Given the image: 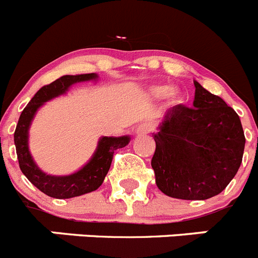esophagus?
Returning <instances> with one entry per match:
<instances>
[{"instance_id": "obj_1", "label": "esophagus", "mask_w": 258, "mask_h": 258, "mask_svg": "<svg viewBox=\"0 0 258 258\" xmlns=\"http://www.w3.org/2000/svg\"><path fill=\"white\" fill-rule=\"evenodd\" d=\"M154 131V124L153 123H143V124H140L138 128V134H140V135H144V134H151V132Z\"/></svg>"}]
</instances>
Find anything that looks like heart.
<instances>
[{"label":"heart","mask_w":258,"mask_h":258,"mask_svg":"<svg viewBox=\"0 0 258 258\" xmlns=\"http://www.w3.org/2000/svg\"><path fill=\"white\" fill-rule=\"evenodd\" d=\"M154 93L158 96H163V95H167V93H169L170 96H172V95H175V91H174V89H170L169 87H166V86H160V87H156V88H154Z\"/></svg>","instance_id":"b5f03b06"}]
</instances>
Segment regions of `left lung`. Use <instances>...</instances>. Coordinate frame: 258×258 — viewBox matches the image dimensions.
I'll list each match as a JSON object with an SVG mask.
<instances>
[{
  "label": "left lung",
  "instance_id": "8db88e82",
  "mask_svg": "<svg viewBox=\"0 0 258 258\" xmlns=\"http://www.w3.org/2000/svg\"><path fill=\"white\" fill-rule=\"evenodd\" d=\"M194 106L167 111L152 167L156 184L170 197L207 200L227 187L243 160L245 136L236 111L195 82Z\"/></svg>",
  "mask_w": 258,
  "mask_h": 258
}]
</instances>
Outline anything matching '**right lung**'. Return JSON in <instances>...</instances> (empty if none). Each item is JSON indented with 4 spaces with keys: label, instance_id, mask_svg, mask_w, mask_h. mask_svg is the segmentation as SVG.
<instances>
[{
    "label": "right lung",
    "instance_id": "right-lung-1",
    "mask_svg": "<svg viewBox=\"0 0 258 258\" xmlns=\"http://www.w3.org/2000/svg\"><path fill=\"white\" fill-rule=\"evenodd\" d=\"M96 74H83V75H64L54 80L50 84L41 87L32 97L28 105L23 109L17 128L14 132V143L17 149L19 167L26 178L39 188L40 191L54 199H71L95 191L104 182L107 171L110 169L114 152L119 148L126 147L130 142L128 136L122 138H102L98 143L97 151L92 160L78 172L69 176H51L46 175L36 166L31 154L28 152L27 138L28 127L31 124L36 110L50 98L59 96L69 89L74 83L86 82L96 79Z\"/></svg>",
    "mask_w": 258,
    "mask_h": 258
}]
</instances>
